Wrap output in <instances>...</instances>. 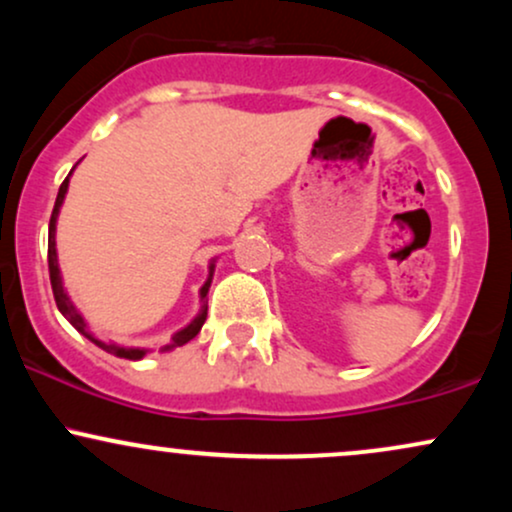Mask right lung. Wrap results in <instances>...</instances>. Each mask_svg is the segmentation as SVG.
I'll use <instances>...</instances> for the list:
<instances>
[{
  "label": "right lung",
  "mask_w": 512,
  "mask_h": 512,
  "mask_svg": "<svg viewBox=\"0 0 512 512\" xmlns=\"http://www.w3.org/2000/svg\"><path fill=\"white\" fill-rule=\"evenodd\" d=\"M67 185H69V178H64V182L60 185V192H57V199H55V209H52V216H50V233H48V267H50V284H52V293H55V303L57 308H60V313L67 317L69 322L79 330L84 337L91 339L93 344L101 346L103 351H108V354L113 356H120V358H129V361H137V358H142L146 351L144 349H125V346H117V344H105L101 342V339H96L93 334H88L86 330V322L84 317H81L79 313H76V308L72 305V301L67 298V293H64L62 289V279H60V267H57V250H55V223H57V211H60L62 207V199L64 195H67ZM209 284L211 279L207 281V284L202 286V310H199V315L195 317V320L190 322V325L185 327V330H180L178 334H173V339H170V346H182L187 344L190 339H195L199 330H202L204 320H207V291H209Z\"/></svg>",
  "instance_id": "1"
}]
</instances>
